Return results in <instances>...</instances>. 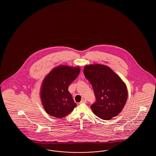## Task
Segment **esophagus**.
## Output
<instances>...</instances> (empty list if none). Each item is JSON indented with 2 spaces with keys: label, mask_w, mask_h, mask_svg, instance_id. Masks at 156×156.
I'll use <instances>...</instances> for the list:
<instances>
[{
  "label": "esophagus",
  "mask_w": 156,
  "mask_h": 156,
  "mask_svg": "<svg viewBox=\"0 0 156 156\" xmlns=\"http://www.w3.org/2000/svg\"><path fill=\"white\" fill-rule=\"evenodd\" d=\"M86 103H87L86 99H82L81 101L80 102V104H86Z\"/></svg>",
  "instance_id": "34e87169"
}]
</instances>
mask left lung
Segmentation results:
<instances>
[{
	"label": "left lung",
	"mask_w": 156,
	"mask_h": 156,
	"mask_svg": "<svg viewBox=\"0 0 156 156\" xmlns=\"http://www.w3.org/2000/svg\"><path fill=\"white\" fill-rule=\"evenodd\" d=\"M83 73L94 89L96 102L90 106L98 118L109 120L118 115L127 99L126 84L109 67L101 64L88 65Z\"/></svg>",
	"instance_id": "left-lung-1"
}]
</instances>
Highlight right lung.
<instances>
[{
	"label": "right lung",
	"mask_w": 156,
	"mask_h": 156,
	"mask_svg": "<svg viewBox=\"0 0 156 156\" xmlns=\"http://www.w3.org/2000/svg\"><path fill=\"white\" fill-rule=\"evenodd\" d=\"M80 72L79 67L59 66L54 68L45 77L40 97L45 111L48 115L62 118L76 106L68 88Z\"/></svg>",
	"instance_id": "add662e5"
}]
</instances>
